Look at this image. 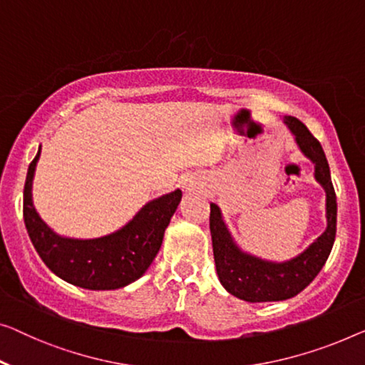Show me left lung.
<instances>
[{
	"instance_id": "left-lung-1",
	"label": "left lung",
	"mask_w": 365,
	"mask_h": 365,
	"mask_svg": "<svg viewBox=\"0 0 365 365\" xmlns=\"http://www.w3.org/2000/svg\"><path fill=\"white\" fill-rule=\"evenodd\" d=\"M284 121L292 133L295 134L297 144L300 145L303 154L308 159H312L317 165L314 177L326 190L328 227L298 257L288 260V262L274 264L239 251L221 220L220 208L215 203H211L210 231L211 241H213L217 277H220L221 285L231 295L251 303L280 302L298 295L312 284L314 277L323 269L336 237L338 203H336V192L333 182H331L329 165L322 144L309 133L300 119L285 116Z\"/></svg>"
}]
</instances>
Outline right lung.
Returning a JSON list of instances; mask_svg holds the SVG:
<instances>
[{
	"instance_id": "1",
	"label": "right lung",
	"mask_w": 365,
	"mask_h": 365,
	"mask_svg": "<svg viewBox=\"0 0 365 365\" xmlns=\"http://www.w3.org/2000/svg\"><path fill=\"white\" fill-rule=\"evenodd\" d=\"M41 149L31 162L24 185V222L43 264L68 284L88 290H114L138 280L159 252L165 227L182 200V190L152 200L123 230L98 239H68L53 232L32 205Z\"/></svg>"
}]
</instances>
